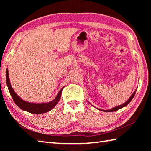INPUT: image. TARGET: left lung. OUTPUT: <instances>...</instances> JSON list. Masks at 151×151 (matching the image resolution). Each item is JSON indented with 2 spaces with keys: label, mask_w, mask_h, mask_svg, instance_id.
Instances as JSON below:
<instances>
[{
  "label": "left lung",
  "mask_w": 151,
  "mask_h": 151,
  "mask_svg": "<svg viewBox=\"0 0 151 151\" xmlns=\"http://www.w3.org/2000/svg\"><path fill=\"white\" fill-rule=\"evenodd\" d=\"M136 92V90L133 93L132 95L130 96V97L129 99V100H128L126 102H124V103L123 104H121V105H120V106H116V107H115V108H111V110H101V109H99V110H101V111H108V112L115 111H117V110H119V109H121V108H123V107H124V106H127V104H129V102H130L131 101H132V99L133 97H134V95H135Z\"/></svg>",
  "instance_id": "obj_1"
}]
</instances>
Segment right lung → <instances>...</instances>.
<instances>
[{
    "instance_id": "add662e5",
    "label": "right lung",
    "mask_w": 151,
    "mask_h": 151,
    "mask_svg": "<svg viewBox=\"0 0 151 151\" xmlns=\"http://www.w3.org/2000/svg\"><path fill=\"white\" fill-rule=\"evenodd\" d=\"M6 84H7L8 88L9 89V91L10 93V95L13 99V100L14 101L15 103L17 104L18 106L22 109V110L27 111L30 112L31 114H44L46 112L52 110V109L55 106L58 102L59 100L61 98V95H62V92L63 90V88L60 89L58 94L57 95L56 97L50 102L48 103H31V102H28L24 101L19 97V96L15 93V91L13 89L12 87L10 84V82H9V75H8V70H6Z\"/></svg>"
}]
</instances>
